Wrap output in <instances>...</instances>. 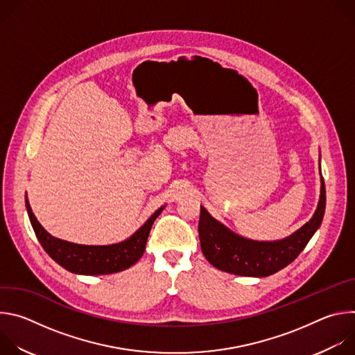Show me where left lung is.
I'll list each match as a JSON object with an SVG mask.
<instances>
[{
	"instance_id": "obj_1",
	"label": "left lung",
	"mask_w": 355,
	"mask_h": 355,
	"mask_svg": "<svg viewBox=\"0 0 355 355\" xmlns=\"http://www.w3.org/2000/svg\"><path fill=\"white\" fill-rule=\"evenodd\" d=\"M320 199L312 219L291 236L277 241L241 237L214 219L200 207L199 240L205 259L218 270L241 277H268L291 264L320 227L326 209V187L322 177Z\"/></svg>"
}]
</instances>
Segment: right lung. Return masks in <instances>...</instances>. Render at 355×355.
I'll use <instances>...</instances> for the list:
<instances>
[{
	"label": "right lung",
	"instance_id": "add662e5",
	"mask_svg": "<svg viewBox=\"0 0 355 355\" xmlns=\"http://www.w3.org/2000/svg\"><path fill=\"white\" fill-rule=\"evenodd\" d=\"M26 211L35 234L47 254L70 272L81 275H104L123 271L133 266L146 250V241L156 218L164 207L151 215L147 222L125 241L110 245H84L50 236L35 218L26 199Z\"/></svg>",
	"mask_w": 355,
	"mask_h": 355
}]
</instances>
